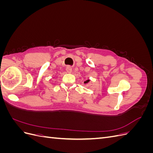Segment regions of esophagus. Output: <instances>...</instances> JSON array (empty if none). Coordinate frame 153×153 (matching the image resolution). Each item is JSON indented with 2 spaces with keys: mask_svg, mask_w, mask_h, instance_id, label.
Here are the masks:
<instances>
[{
  "mask_svg": "<svg viewBox=\"0 0 153 153\" xmlns=\"http://www.w3.org/2000/svg\"><path fill=\"white\" fill-rule=\"evenodd\" d=\"M66 71H67V73H71V71H72V68L71 67H68L66 68Z\"/></svg>",
  "mask_w": 153,
  "mask_h": 153,
  "instance_id": "obj_1",
  "label": "esophagus"
}]
</instances>
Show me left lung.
Masks as SVG:
<instances>
[{"label":"left lung","mask_w":153,"mask_h":153,"mask_svg":"<svg viewBox=\"0 0 153 153\" xmlns=\"http://www.w3.org/2000/svg\"><path fill=\"white\" fill-rule=\"evenodd\" d=\"M89 82H90V80H89V79H88V80H85V81L84 82V84H89Z\"/></svg>","instance_id":"1"}]
</instances>
